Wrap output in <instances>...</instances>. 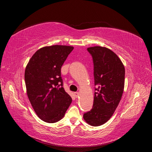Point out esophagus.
<instances>
[{"label":"esophagus","instance_id":"34e87169","mask_svg":"<svg viewBox=\"0 0 152 152\" xmlns=\"http://www.w3.org/2000/svg\"><path fill=\"white\" fill-rule=\"evenodd\" d=\"M74 94H75V97H76V98H77V97H78V96H79V93H78V92H75V93Z\"/></svg>","mask_w":152,"mask_h":152}]
</instances>
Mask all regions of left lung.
Returning <instances> with one entry per match:
<instances>
[{
	"instance_id": "obj_1",
	"label": "left lung",
	"mask_w": 152,
	"mask_h": 152,
	"mask_svg": "<svg viewBox=\"0 0 152 152\" xmlns=\"http://www.w3.org/2000/svg\"><path fill=\"white\" fill-rule=\"evenodd\" d=\"M94 63L96 92L91 111L84 114L92 126H102L112 117L121 102L125 82V68L121 59L110 49L94 46L87 49Z\"/></svg>"
}]
</instances>
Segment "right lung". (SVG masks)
<instances>
[{
  "label": "right lung",
  "mask_w": 152,
  "mask_h": 152,
  "mask_svg": "<svg viewBox=\"0 0 152 152\" xmlns=\"http://www.w3.org/2000/svg\"><path fill=\"white\" fill-rule=\"evenodd\" d=\"M73 49L70 45L43 47L34 53L26 66L27 96L37 115L45 122L61 120L72 102L63 87L61 68Z\"/></svg>",
  "instance_id": "1"
}]
</instances>
